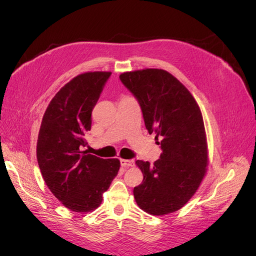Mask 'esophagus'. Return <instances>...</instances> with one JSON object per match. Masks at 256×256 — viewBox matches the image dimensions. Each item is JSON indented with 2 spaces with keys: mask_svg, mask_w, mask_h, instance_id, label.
Masks as SVG:
<instances>
[{
  "mask_svg": "<svg viewBox=\"0 0 256 256\" xmlns=\"http://www.w3.org/2000/svg\"><path fill=\"white\" fill-rule=\"evenodd\" d=\"M120 164H121V166L124 167V168H128V167L135 166V160H124V158H121V160H120Z\"/></svg>",
  "mask_w": 256,
  "mask_h": 256,
  "instance_id": "esophagus-1",
  "label": "esophagus"
}]
</instances>
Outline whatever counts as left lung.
Returning a JSON list of instances; mask_svg holds the SVG:
<instances>
[{"label":"left lung","instance_id":"1","mask_svg":"<svg viewBox=\"0 0 256 256\" xmlns=\"http://www.w3.org/2000/svg\"><path fill=\"white\" fill-rule=\"evenodd\" d=\"M138 100L146 130L160 140L158 160H136L143 182L134 188L138 206L154 216L182 208L206 173L208 152L202 114L180 80L164 70L145 68L119 76Z\"/></svg>","mask_w":256,"mask_h":256}]
</instances>
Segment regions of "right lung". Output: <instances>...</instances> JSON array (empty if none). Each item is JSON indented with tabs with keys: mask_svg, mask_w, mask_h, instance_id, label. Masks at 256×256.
<instances>
[{
	"mask_svg": "<svg viewBox=\"0 0 256 256\" xmlns=\"http://www.w3.org/2000/svg\"><path fill=\"white\" fill-rule=\"evenodd\" d=\"M111 72L80 74L48 104L37 140V160L50 192L72 212L98 208L120 168L118 158L82 152L91 130L92 110Z\"/></svg>",
	"mask_w": 256,
	"mask_h": 256,
	"instance_id": "1",
	"label": "right lung"
}]
</instances>
